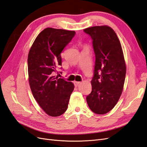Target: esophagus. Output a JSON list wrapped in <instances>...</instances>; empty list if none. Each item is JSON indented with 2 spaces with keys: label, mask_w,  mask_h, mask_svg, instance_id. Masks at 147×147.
<instances>
[{
  "label": "esophagus",
  "mask_w": 147,
  "mask_h": 147,
  "mask_svg": "<svg viewBox=\"0 0 147 147\" xmlns=\"http://www.w3.org/2000/svg\"><path fill=\"white\" fill-rule=\"evenodd\" d=\"M74 85L75 86H78L80 85L81 82H76V81H75V82H74Z\"/></svg>",
  "instance_id": "34e87169"
}]
</instances>
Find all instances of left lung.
Returning a JSON list of instances; mask_svg holds the SVG:
<instances>
[{"label":"left lung","mask_w":147,"mask_h":147,"mask_svg":"<svg viewBox=\"0 0 147 147\" xmlns=\"http://www.w3.org/2000/svg\"><path fill=\"white\" fill-rule=\"evenodd\" d=\"M91 37L96 56L92 91L86 97L93 112L108 113L117 104L125 80L126 67L121 43L115 31L107 26L84 29Z\"/></svg>","instance_id":"obj_1"}]
</instances>
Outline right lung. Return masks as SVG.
I'll use <instances>...</instances> for the list:
<instances>
[{"mask_svg": "<svg viewBox=\"0 0 147 147\" xmlns=\"http://www.w3.org/2000/svg\"><path fill=\"white\" fill-rule=\"evenodd\" d=\"M75 31L48 28L31 47L28 59L29 82L33 96L51 117H59L67 109L74 84L53 75L62 65L61 53L75 36Z\"/></svg>", "mask_w": 147, "mask_h": 147, "instance_id": "add662e5", "label": "right lung"}]
</instances>
